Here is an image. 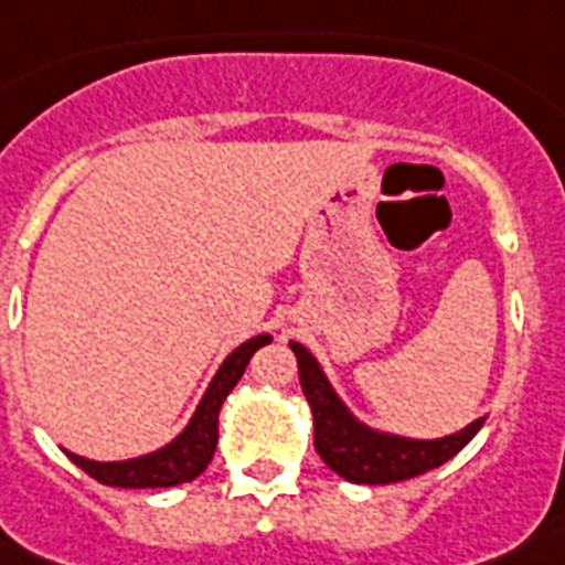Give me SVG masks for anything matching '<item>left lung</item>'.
Returning a JSON list of instances; mask_svg holds the SVG:
<instances>
[{
	"label": "left lung",
	"mask_w": 565,
	"mask_h": 565,
	"mask_svg": "<svg viewBox=\"0 0 565 565\" xmlns=\"http://www.w3.org/2000/svg\"><path fill=\"white\" fill-rule=\"evenodd\" d=\"M297 356V374L306 401L312 406L315 450L335 475L351 483H397V480L418 478L424 471L439 469L454 454H460L487 418L471 422L469 427L441 436V439H406L395 433L374 430L362 424L356 415L335 395L330 380L323 377L321 365L303 344L291 342Z\"/></svg>",
	"instance_id": "left-lung-1"
}]
</instances>
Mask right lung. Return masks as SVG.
<instances>
[{"mask_svg":"<svg viewBox=\"0 0 565 565\" xmlns=\"http://www.w3.org/2000/svg\"><path fill=\"white\" fill-rule=\"evenodd\" d=\"M270 335H253L250 342L238 344L223 365L217 369L214 380L205 388L203 401L196 406V413L191 415V422L177 439L164 445V448L135 457V460L124 462H96L85 460L78 454L67 457L76 462L78 469L87 471L90 478L105 483V487H120V489H159V487H179L188 480L200 478L205 466L212 462L214 448H217V415L226 401V395L233 392L235 383L242 380L247 362L262 344H268Z\"/></svg>","mask_w":565,"mask_h":565,"instance_id":"right-lung-1","label":"right lung"}]
</instances>
